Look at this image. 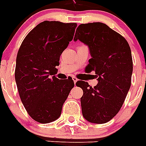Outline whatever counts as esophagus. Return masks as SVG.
I'll list each match as a JSON object with an SVG mask.
<instances>
[{"instance_id": "34e87169", "label": "esophagus", "mask_w": 146, "mask_h": 146, "mask_svg": "<svg viewBox=\"0 0 146 146\" xmlns=\"http://www.w3.org/2000/svg\"><path fill=\"white\" fill-rule=\"evenodd\" d=\"M72 79H73V80H74V84H76V82L78 81V78H75V77H72Z\"/></svg>"}]
</instances>
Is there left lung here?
<instances>
[{"label": "left lung", "mask_w": 146, "mask_h": 146, "mask_svg": "<svg viewBox=\"0 0 146 146\" xmlns=\"http://www.w3.org/2000/svg\"><path fill=\"white\" fill-rule=\"evenodd\" d=\"M89 48L91 59L87 67L95 71L98 84L92 87L79 80L82 115L90 123H105L121 109L131 85L133 60L130 47L123 37L102 23L81 24L74 40Z\"/></svg>", "instance_id": "obj_1"}]
</instances>
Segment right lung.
<instances>
[{
	"label": "right lung",
	"instance_id": "add662e5",
	"mask_svg": "<svg viewBox=\"0 0 146 146\" xmlns=\"http://www.w3.org/2000/svg\"><path fill=\"white\" fill-rule=\"evenodd\" d=\"M76 23L44 21L23 40L17 53L15 80L21 101L29 115L41 123L61 115L74 84L72 78L55 77L59 57L72 41Z\"/></svg>",
	"mask_w": 146,
	"mask_h": 146
}]
</instances>
